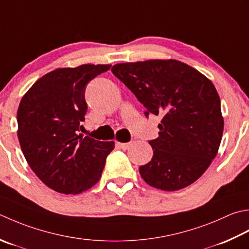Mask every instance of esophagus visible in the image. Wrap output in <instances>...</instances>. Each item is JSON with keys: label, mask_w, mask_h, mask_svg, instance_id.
Returning a JSON list of instances; mask_svg holds the SVG:
<instances>
[{"label": "esophagus", "mask_w": 249, "mask_h": 249, "mask_svg": "<svg viewBox=\"0 0 249 249\" xmlns=\"http://www.w3.org/2000/svg\"><path fill=\"white\" fill-rule=\"evenodd\" d=\"M131 144H133V141H130V142H116V145L123 150L128 149Z\"/></svg>", "instance_id": "1"}]
</instances>
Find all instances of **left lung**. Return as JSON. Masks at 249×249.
Masks as SVG:
<instances>
[{
  "mask_svg": "<svg viewBox=\"0 0 249 249\" xmlns=\"http://www.w3.org/2000/svg\"><path fill=\"white\" fill-rule=\"evenodd\" d=\"M111 71L147 109L162 116L153 157L139 167L149 186L183 189L202 176L218 153L223 133L220 98L212 81L176 59L116 63Z\"/></svg>",
  "mask_w": 249,
  "mask_h": 249,
  "instance_id": "left-lung-1",
  "label": "left lung"
}]
</instances>
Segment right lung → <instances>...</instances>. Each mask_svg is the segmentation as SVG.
Returning a JSON list of instances; mask_svg holds the SVG:
<instances>
[{
  "label": "right lung",
  "instance_id": "add662e5",
  "mask_svg": "<svg viewBox=\"0 0 249 249\" xmlns=\"http://www.w3.org/2000/svg\"><path fill=\"white\" fill-rule=\"evenodd\" d=\"M111 65L59 68L38 79L17 111V135L34 174L53 191L80 194L99 181L114 141L77 131L87 110L85 87Z\"/></svg>",
  "mask_w": 249,
  "mask_h": 249
}]
</instances>
